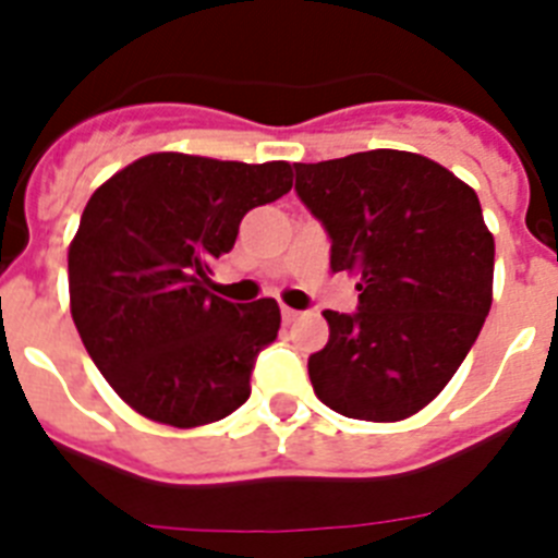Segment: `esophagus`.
<instances>
[{"label": "esophagus", "mask_w": 558, "mask_h": 558, "mask_svg": "<svg viewBox=\"0 0 558 558\" xmlns=\"http://www.w3.org/2000/svg\"><path fill=\"white\" fill-rule=\"evenodd\" d=\"M280 315H283V322L289 324V322H295L301 313H298V310H292V306H280Z\"/></svg>", "instance_id": "1"}]
</instances>
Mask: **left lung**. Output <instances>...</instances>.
<instances>
[{"label": "left lung", "instance_id": "8db88e82", "mask_svg": "<svg viewBox=\"0 0 558 558\" xmlns=\"http://www.w3.org/2000/svg\"><path fill=\"white\" fill-rule=\"evenodd\" d=\"M295 193L330 236V269L359 275L310 379L336 414L397 423L432 402L493 306L495 240L477 193L402 150L295 165Z\"/></svg>", "mask_w": 558, "mask_h": 558}]
</instances>
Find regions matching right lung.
Segmentation results:
<instances>
[{"instance_id": "obj_1", "label": "right lung", "mask_w": 558, "mask_h": 558, "mask_svg": "<svg viewBox=\"0 0 558 558\" xmlns=\"http://www.w3.org/2000/svg\"><path fill=\"white\" fill-rule=\"evenodd\" d=\"M292 187L287 161L245 165L153 153L100 185L69 248L72 318L124 402L156 423H217L252 393L257 356L278 339L271 298L210 292L240 222Z\"/></svg>"}]
</instances>
